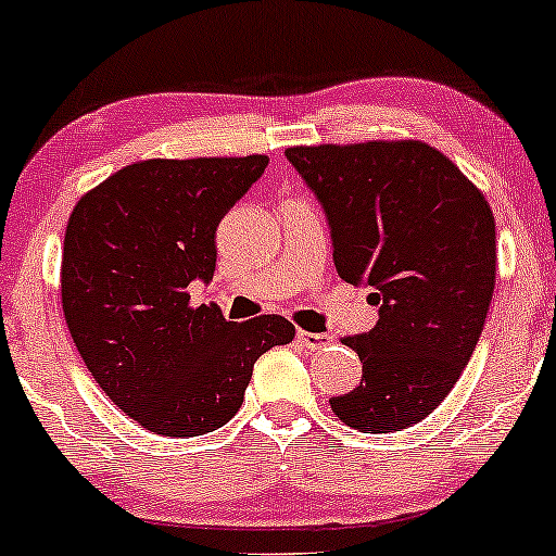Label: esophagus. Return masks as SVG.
<instances>
[{
  "label": "esophagus",
  "instance_id": "obj_1",
  "mask_svg": "<svg viewBox=\"0 0 556 556\" xmlns=\"http://www.w3.org/2000/svg\"><path fill=\"white\" fill-rule=\"evenodd\" d=\"M298 342L308 350H318V348H324V344L331 342V334H327V331L298 329Z\"/></svg>",
  "mask_w": 556,
  "mask_h": 556
}]
</instances>
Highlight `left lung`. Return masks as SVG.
I'll return each mask as SVG.
<instances>
[{
	"mask_svg": "<svg viewBox=\"0 0 556 556\" xmlns=\"http://www.w3.org/2000/svg\"><path fill=\"white\" fill-rule=\"evenodd\" d=\"M321 201L337 274L371 287L379 321L344 337L361 384L331 397L350 429L389 433L437 410L473 355L496 279L494 214L481 190L424 140L292 146Z\"/></svg>",
	"mask_w": 556,
	"mask_h": 556,
	"instance_id": "left-lung-1",
	"label": "left lung"
}]
</instances>
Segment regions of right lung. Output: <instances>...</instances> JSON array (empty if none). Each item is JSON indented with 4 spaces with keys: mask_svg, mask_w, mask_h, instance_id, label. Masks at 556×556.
I'll list each match as a JSON object with an SVG mask.
<instances>
[{
    "mask_svg": "<svg viewBox=\"0 0 556 556\" xmlns=\"http://www.w3.org/2000/svg\"><path fill=\"white\" fill-rule=\"evenodd\" d=\"M269 159H146L75 203L62 251V311L83 363L114 405L162 437H201L240 410L253 363L295 327L235 324L190 305L214 277L216 227Z\"/></svg>",
    "mask_w": 556,
    "mask_h": 556,
    "instance_id": "add662e5",
    "label": "right lung"
}]
</instances>
